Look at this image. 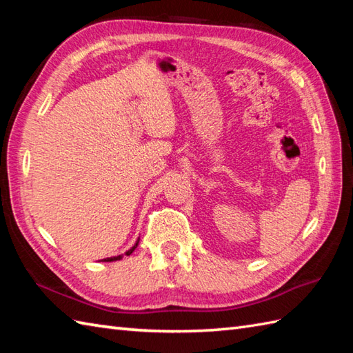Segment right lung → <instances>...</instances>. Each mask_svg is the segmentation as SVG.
<instances>
[{"label":"right lung","mask_w":353,"mask_h":353,"mask_svg":"<svg viewBox=\"0 0 353 353\" xmlns=\"http://www.w3.org/2000/svg\"><path fill=\"white\" fill-rule=\"evenodd\" d=\"M138 243H139V238H138V241H137V244H134L132 249L129 250V252H125V254H132L133 253V250L137 249L138 247ZM118 259H123V254H118V256H114V258H106V259H101V262H112V261H118Z\"/></svg>","instance_id":"obj_1"}]
</instances>
